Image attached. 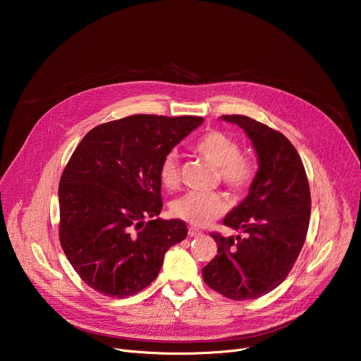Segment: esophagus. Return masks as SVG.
Here are the masks:
<instances>
[{"label":"esophagus","instance_id":"obj_1","mask_svg":"<svg viewBox=\"0 0 361 361\" xmlns=\"http://www.w3.org/2000/svg\"><path fill=\"white\" fill-rule=\"evenodd\" d=\"M188 235H190V237H200L202 231H199V230L193 228V226H190V228H188Z\"/></svg>","mask_w":361,"mask_h":361}]
</instances>
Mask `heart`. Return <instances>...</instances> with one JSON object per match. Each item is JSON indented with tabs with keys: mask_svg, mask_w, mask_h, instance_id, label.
I'll return each mask as SVG.
<instances>
[{
	"mask_svg": "<svg viewBox=\"0 0 361 361\" xmlns=\"http://www.w3.org/2000/svg\"><path fill=\"white\" fill-rule=\"evenodd\" d=\"M195 150L207 162L218 166L221 181L234 193H244L255 177L252 162L240 154L235 140L225 133L211 131L203 135L195 145ZM159 177L164 187L174 190L180 183V159L176 152H169L161 162ZM226 209L219 193L188 192L171 203V214L192 225L202 226L221 216Z\"/></svg>",
	"mask_w": 361,
	"mask_h": 361,
	"instance_id": "heart-1",
	"label": "heart"
}]
</instances>
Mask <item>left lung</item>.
<instances>
[{
	"instance_id": "8db88e82",
	"label": "left lung",
	"mask_w": 361,
	"mask_h": 361,
	"mask_svg": "<svg viewBox=\"0 0 361 361\" xmlns=\"http://www.w3.org/2000/svg\"><path fill=\"white\" fill-rule=\"evenodd\" d=\"M241 127L257 155L249 193L224 218L243 237L211 234L218 255L202 269L212 290L233 300H253L275 290L293 269L310 221V188L291 142L245 116H222Z\"/></svg>"
}]
</instances>
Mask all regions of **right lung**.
Listing matches in <instances>:
<instances>
[{
	"instance_id": "add662e5",
	"label": "right lung",
	"mask_w": 361,
	"mask_h": 361,
	"mask_svg": "<svg viewBox=\"0 0 361 361\" xmlns=\"http://www.w3.org/2000/svg\"><path fill=\"white\" fill-rule=\"evenodd\" d=\"M202 117L139 116L101 124L75 147L60 180V241L89 287L123 298L154 281L187 237L162 209V159Z\"/></svg>"
}]
</instances>
